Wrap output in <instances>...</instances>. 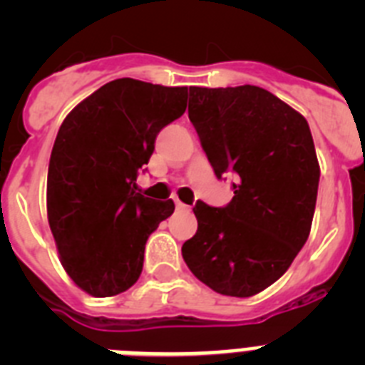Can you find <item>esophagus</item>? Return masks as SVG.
<instances>
[{
  "mask_svg": "<svg viewBox=\"0 0 365 365\" xmlns=\"http://www.w3.org/2000/svg\"><path fill=\"white\" fill-rule=\"evenodd\" d=\"M175 208H177V210H188L190 206L185 205V202H180L179 199H175Z\"/></svg>",
  "mask_w": 365,
  "mask_h": 365,
  "instance_id": "esophagus-1",
  "label": "esophagus"
}]
</instances>
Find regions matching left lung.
Masks as SVG:
<instances>
[{
	"label": "left lung",
	"instance_id": "1",
	"mask_svg": "<svg viewBox=\"0 0 365 365\" xmlns=\"http://www.w3.org/2000/svg\"><path fill=\"white\" fill-rule=\"evenodd\" d=\"M188 117L215 175L234 172L225 208L197 201V232L182 245L193 276L248 298L291 267L311 232L320 164L307 120L257 86H190Z\"/></svg>",
	"mask_w": 365,
	"mask_h": 365
}]
</instances>
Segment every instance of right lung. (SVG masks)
<instances>
[{
	"label": "right lung",
	"mask_w": 365,
	"mask_h": 365,
	"mask_svg": "<svg viewBox=\"0 0 365 365\" xmlns=\"http://www.w3.org/2000/svg\"><path fill=\"white\" fill-rule=\"evenodd\" d=\"M188 87L118 78L83 98L62 122L47 175V219L67 276L95 298L140 278L151 232L172 199L137 192L138 170L164 125L186 111Z\"/></svg>",
	"instance_id": "add662e5"
}]
</instances>
